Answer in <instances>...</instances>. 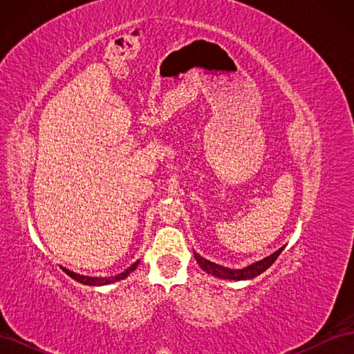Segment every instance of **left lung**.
<instances>
[{
    "label": "left lung",
    "mask_w": 354,
    "mask_h": 354,
    "mask_svg": "<svg viewBox=\"0 0 354 354\" xmlns=\"http://www.w3.org/2000/svg\"><path fill=\"white\" fill-rule=\"evenodd\" d=\"M283 246L282 248L277 250L276 252H273L272 255L266 257L264 260L261 261H257L248 267H245V269H241V270H233V269H227V267H223V266H218L216 263H211L205 259H202L201 255L195 254V259L198 261V264L201 266L202 270H205L208 274H212L216 277H220V279H230V281H243V279H252V277L261 274L264 270L269 269V267L276 261L277 257H279V254L282 252Z\"/></svg>",
    "instance_id": "1"
}]
</instances>
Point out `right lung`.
Listing matches in <instances>:
<instances>
[{"instance_id": "obj_1", "label": "right lung", "mask_w": 354, "mask_h": 354, "mask_svg": "<svg viewBox=\"0 0 354 354\" xmlns=\"http://www.w3.org/2000/svg\"><path fill=\"white\" fill-rule=\"evenodd\" d=\"M138 263H140V261H137V263H134L131 267H128V269H127L124 273H120L118 276H112V277H90V276H82V274H78V273H73V272H71V270H68V269H65V272L72 277V279L78 281V282H81V283H84V285L97 286V285H108V283H112V282H116V281L125 279V277H127L128 274H130L133 270H136V267L138 266Z\"/></svg>"}]
</instances>
